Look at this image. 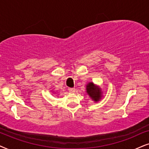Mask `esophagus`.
<instances>
[{
    "instance_id": "1",
    "label": "esophagus",
    "mask_w": 149,
    "mask_h": 149,
    "mask_svg": "<svg viewBox=\"0 0 149 149\" xmlns=\"http://www.w3.org/2000/svg\"><path fill=\"white\" fill-rule=\"evenodd\" d=\"M68 90L70 93H75V88H69Z\"/></svg>"
}]
</instances>
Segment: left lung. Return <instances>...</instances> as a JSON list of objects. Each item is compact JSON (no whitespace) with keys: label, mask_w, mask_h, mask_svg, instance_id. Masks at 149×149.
Masks as SVG:
<instances>
[{"label":"left lung","mask_w":149,"mask_h":149,"mask_svg":"<svg viewBox=\"0 0 149 149\" xmlns=\"http://www.w3.org/2000/svg\"><path fill=\"white\" fill-rule=\"evenodd\" d=\"M86 90L87 94L94 102H98L102 98V89L100 86L95 85L93 82H89L86 84Z\"/></svg>","instance_id":"left-lung-1"}]
</instances>
